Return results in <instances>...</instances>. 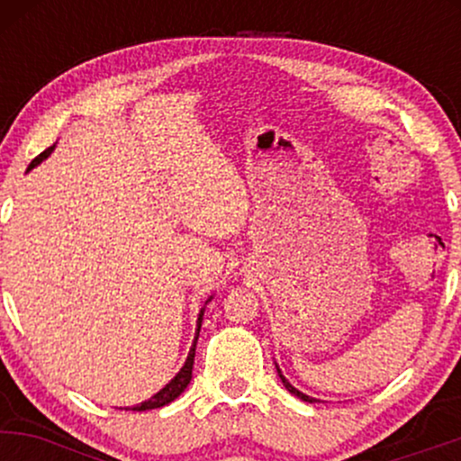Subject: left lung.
<instances>
[{
  "label": "left lung",
  "instance_id": "8db88e82",
  "mask_svg": "<svg viewBox=\"0 0 461 461\" xmlns=\"http://www.w3.org/2000/svg\"><path fill=\"white\" fill-rule=\"evenodd\" d=\"M277 373H279V379H282V384L285 385V390H288V393H290V394L299 396V399H301V401H308V403H314V401H316V399H312V396H308V394H303V393H299V390H297V388H294V385H293V384H290V382H288V379H285V377H284V375H282V370H279V366H277Z\"/></svg>",
  "mask_w": 461,
  "mask_h": 461
}]
</instances>
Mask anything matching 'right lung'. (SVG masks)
Returning a JSON list of instances; mask_svg holds the SVG:
<instances>
[{
  "label": "right lung",
  "mask_w": 461,
  "mask_h": 461,
  "mask_svg": "<svg viewBox=\"0 0 461 461\" xmlns=\"http://www.w3.org/2000/svg\"><path fill=\"white\" fill-rule=\"evenodd\" d=\"M54 151V147H50V149H45L43 153H41V156H36L34 160H32V164H30V168H34L36 164H41L45 160L47 156H50V153ZM203 310L205 308H201V312H199V319H197V336H194V342H193V347H190V353H188V357H186V362H184V366L179 368V373L176 375V377L171 379V382H168L167 385H164V388L160 390V393L158 394H153L149 401H142L140 405H134L131 407V411H145V410H156V407H162V405H168L171 403V401H176L179 394L184 393V390H186V385L190 384V377H193V364H194V347H197V338H199V330H201V321H203Z\"/></svg>",
  "instance_id": "add662e5"
}]
</instances>
